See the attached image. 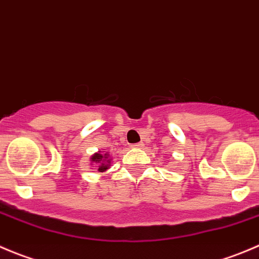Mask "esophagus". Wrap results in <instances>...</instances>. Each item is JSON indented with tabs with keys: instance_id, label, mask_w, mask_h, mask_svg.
<instances>
[{
	"instance_id": "34e87169",
	"label": "esophagus",
	"mask_w": 259,
	"mask_h": 259,
	"mask_svg": "<svg viewBox=\"0 0 259 259\" xmlns=\"http://www.w3.org/2000/svg\"><path fill=\"white\" fill-rule=\"evenodd\" d=\"M143 146H144V144H143V143H137V144H133L132 148L133 149H142Z\"/></svg>"
}]
</instances>
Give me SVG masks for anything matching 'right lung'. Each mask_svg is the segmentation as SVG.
Returning <instances> with one entry per match:
<instances>
[{"instance_id":"1","label":"right lung","mask_w":259,"mask_h":259,"mask_svg":"<svg viewBox=\"0 0 259 259\" xmlns=\"http://www.w3.org/2000/svg\"><path fill=\"white\" fill-rule=\"evenodd\" d=\"M91 163H99L100 165H99V169L98 171H100V173H103V171H105L106 169H109V166H110V160H109V154L105 153V154H101L100 151L99 153H95L93 156H91Z\"/></svg>"}]
</instances>
